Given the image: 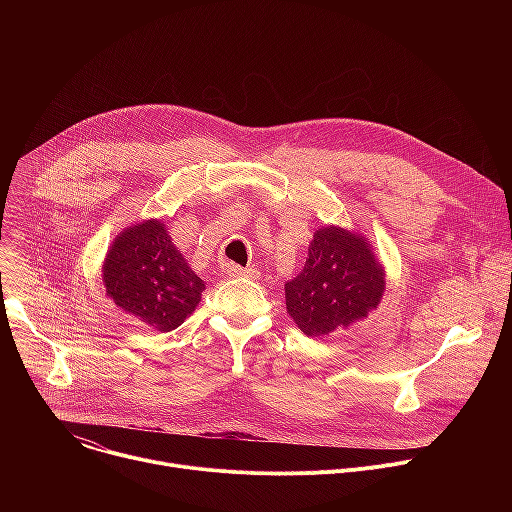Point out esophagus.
Returning a JSON list of instances; mask_svg holds the SVG:
<instances>
[{
  "mask_svg": "<svg viewBox=\"0 0 512 512\" xmlns=\"http://www.w3.org/2000/svg\"><path fill=\"white\" fill-rule=\"evenodd\" d=\"M227 275L231 277H249V279H257L259 277V271L253 269V267H241V265H235V263H229L227 265Z\"/></svg>",
  "mask_w": 512,
  "mask_h": 512,
  "instance_id": "esophagus-1",
  "label": "esophagus"
}]
</instances>
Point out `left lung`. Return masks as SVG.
<instances>
[{
  "label": "left lung",
  "mask_w": 512,
  "mask_h": 512,
  "mask_svg": "<svg viewBox=\"0 0 512 512\" xmlns=\"http://www.w3.org/2000/svg\"><path fill=\"white\" fill-rule=\"evenodd\" d=\"M385 269L362 235L340 227L314 233L300 275L285 283V308L306 336H328L377 310Z\"/></svg>",
  "instance_id": "1"
}]
</instances>
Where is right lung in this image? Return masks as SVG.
<instances>
[{"label":"right lung","mask_w":512,"mask_h":512,"mask_svg":"<svg viewBox=\"0 0 512 512\" xmlns=\"http://www.w3.org/2000/svg\"><path fill=\"white\" fill-rule=\"evenodd\" d=\"M107 296L160 332L178 328L200 304L204 281L190 269L162 221L125 229L103 263Z\"/></svg>","instance_id":"1"}]
</instances>
